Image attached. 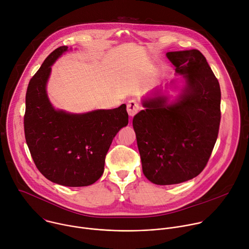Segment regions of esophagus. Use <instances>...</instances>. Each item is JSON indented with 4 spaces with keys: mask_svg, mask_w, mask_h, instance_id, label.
<instances>
[{
    "mask_svg": "<svg viewBox=\"0 0 249 249\" xmlns=\"http://www.w3.org/2000/svg\"><path fill=\"white\" fill-rule=\"evenodd\" d=\"M140 110V105L135 100H130L127 104V112L130 117L135 116Z\"/></svg>",
    "mask_w": 249,
    "mask_h": 249,
    "instance_id": "1",
    "label": "esophagus"
}]
</instances>
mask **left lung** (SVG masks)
<instances>
[{
	"label": "left lung",
	"mask_w": 249,
	"mask_h": 249,
	"mask_svg": "<svg viewBox=\"0 0 249 249\" xmlns=\"http://www.w3.org/2000/svg\"><path fill=\"white\" fill-rule=\"evenodd\" d=\"M166 57L184 80L180 94L169 103L157 88L133 118L142 168L158 185L178 184L201 173L221 121L220 84L204 55L192 49L167 52Z\"/></svg>",
	"instance_id": "left-lung-1"
}]
</instances>
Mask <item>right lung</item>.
Listing matches in <instances>:
<instances>
[{
  "label": "right lung",
  "mask_w": 249,
  "mask_h": 249,
  "mask_svg": "<svg viewBox=\"0 0 249 249\" xmlns=\"http://www.w3.org/2000/svg\"><path fill=\"white\" fill-rule=\"evenodd\" d=\"M67 50L68 46L55 49L29 81L24 135L35 165L48 180L82 187L100 178L106 154L119 130L127 126L128 113L126 104L80 114L53 107L46 85L51 66Z\"/></svg>",
  "instance_id": "right-lung-1"
}]
</instances>
